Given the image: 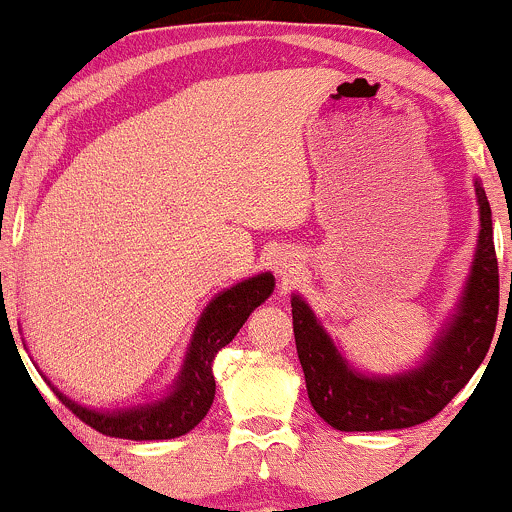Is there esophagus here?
<instances>
[{
    "instance_id": "1",
    "label": "esophagus",
    "mask_w": 512,
    "mask_h": 512,
    "mask_svg": "<svg viewBox=\"0 0 512 512\" xmlns=\"http://www.w3.org/2000/svg\"><path fill=\"white\" fill-rule=\"evenodd\" d=\"M273 266H276V271L280 273V276L288 278L290 273H293L295 261H293V258H288V256H280V258H276V261H273Z\"/></svg>"
}]
</instances>
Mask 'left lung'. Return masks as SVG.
<instances>
[{
  "mask_svg": "<svg viewBox=\"0 0 512 512\" xmlns=\"http://www.w3.org/2000/svg\"><path fill=\"white\" fill-rule=\"evenodd\" d=\"M474 190L478 239L469 276L452 315L437 329V337L415 366L395 373L361 371L329 337L307 300L298 293L290 298L307 398L334 430L381 432L427 422L469 383L486 359L498 320V261L491 205L478 178Z\"/></svg>",
  "mask_w": 512,
  "mask_h": 512,
  "instance_id": "8db88e82",
  "label": "left lung"
}]
</instances>
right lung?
Here are the masks:
<instances>
[{
    "mask_svg": "<svg viewBox=\"0 0 512 512\" xmlns=\"http://www.w3.org/2000/svg\"><path fill=\"white\" fill-rule=\"evenodd\" d=\"M273 288H276V278L271 271H263L214 295L195 324L173 386L156 400L129 405V408L97 410L68 398L46 376L43 378L58 395L60 403L68 405L85 425L95 427L97 432L122 439L183 437L205 420L214 400L212 361L217 351L232 342L251 312L271 298Z\"/></svg>",
    "mask_w": 512,
    "mask_h": 512,
    "instance_id": "right-lung-1",
    "label": "right lung"
}]
</instances>
